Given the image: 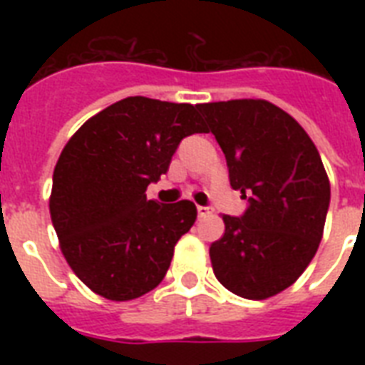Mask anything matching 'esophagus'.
Segmentation results:
<instances>
[{"mask_svg":"<svg viewBox=\"0 0 365 365\" xmlns=\"http://www.w3.org/2000/svg\"><path fill=\"white\" fill-rule=\"evenodd\" d=\"M197 212H199V217H206L212 214L210 206H197Z\"/></svg>","mask_w":365,"mask_h":365,"instance_id":"1","label":"esophagus"}]
</instances>
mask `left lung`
Returning a JSON list of instances; mask_svg holds the SVG:
<instances>
[{
    "label": "left lung",
    "mask_w": 365,
    "mask_h": 365,
    "mask_svg": "<svg viewBox=\"0 0 365 365\" xmlns=\"http://www.w3.org/2000/svg\"><path fill=\"white\" fill-rule=\"evenodd\" d=\"M248 208L223 216L210 246L214 274L233 294L267 299L305 271L322 240L329 180L317 145L294 117L267 100L199 104Z\"/></svg>",
    "instance_id": "8db88e82"
}]
</instances>
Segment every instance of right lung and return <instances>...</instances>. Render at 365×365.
I'll list each match as a JSON object with an SVG mask.
<instances>
[{"instance_id":"right-lung-1","label":"right lung","mask_w":365,"mask_h":365,"mask_svg":"<svg viewBox=\"0 0 365 365\" xmlns=\"http://www.w3.org/2000/svg\"><path fill=\"white\" fill-rule=\"evenodd\" d=\"M197 132H206L197 106L128 96L66 143L54 166L51 220L66 261L94 294L130 301L165 278L197 208L191 200H148L145 189Z\"/></svg>"}]
</instances>
